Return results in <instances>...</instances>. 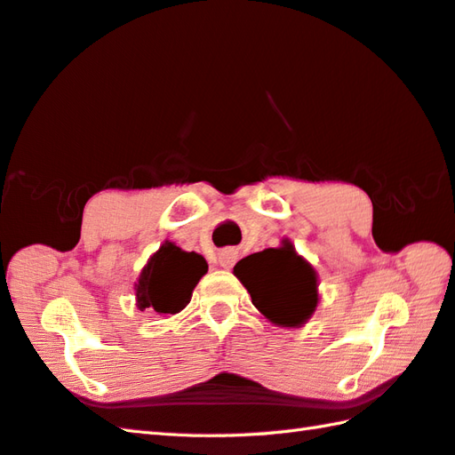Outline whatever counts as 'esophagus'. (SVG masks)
Segmentation results:
<instances>
[{
    "label": "esophagus",
    "mask_w": 455,
    "mask_h": 455,
    "mask_svg": "<svg viewBox=\"0 0 455 455\" xmlns=\"http://www.w3.org/2000/svg\"><path fill=\"white\" fill-rule=\"evenodd\" d=\"M236 256H238V252L235 251V248H227V251H222L219 254V264L222 266V268H233L236 262Z\"/></svg>",
    "instance_id": "34e87169"
}]
</instances>
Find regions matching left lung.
Wrapping results in <instances>:
<instances>
[{"label": "left lung", "mask_w": 455, "mask_h": 455, "mask_svg": "<svg viewBox=\"0 0 455 455\" xmlns=\"http://www.w3.org/2000/svg\"><path fill=\"white\" fill-rule=\"evenodd\" d=\"M235 275L251 293L254 307L275 325H304L317 307V274L290 240L243 258Z\"/></svg>", "instance_id": "left-lung-1"}]
</instances>
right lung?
Here are the masks:
<instances>
[{"label": "right lung", "mask_w": 455, "mask_h": 455, "mask_svg": "<svg viewBox=\"0 0 455 455\" xmlns=\"http://www.w3.org/2000/svg\"><path fill=\"white\" fill-rule=\"evenodd\" d=\"M209 266L197 252H185L173 243H164L149 258L136 283L138 309L157 315H173L189 304L193 290Z\"/></svg>", "instance_id": "add662e5"}]
</instances>
